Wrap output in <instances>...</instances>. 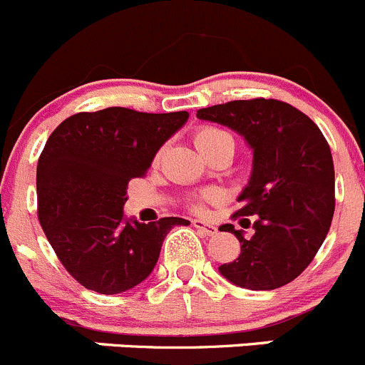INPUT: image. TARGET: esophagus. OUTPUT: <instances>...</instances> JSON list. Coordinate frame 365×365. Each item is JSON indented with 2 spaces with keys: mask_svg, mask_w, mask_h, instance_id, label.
Instances as JSON below:
<instances>
[{
  "mask_svg": "<svg viewBox=\"0 0 365 365\" xmlns=\"http://www.w3.org/2000/svg\"><path fill=\"white\" fill-rule=\"evenodd\" d=\"M192 224H194V227H196V230L203 235V237H213V235L217 233V227L213 226V224L205 222V220H201V219L192 220Z\"/></svg>",
  "mask_w": 365,
  "mask_h": 365,
  "instance_id": "esophagus-1",
  "label": "esophagus"
}]
</instances>
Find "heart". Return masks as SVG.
Returning a JSON list of instances; mask_svg holds the SVG:
<instances>
[{"label": "heart", "mask_w": 365, "mask_h": 365, "mask_svg": "<svg viewBox=\"0 0 365 365\" xmlns=\"http://www.w3.org/2000/svg\"><path fill=\"white\" fill-rule=\"evenodd\" d=\"M194 145H196V148L200 150L205 157H210L213 152L224 148V146H235V141L233 135H231L230 132L222 130V128L219 127H213V125H205V127H200L194 132ZM208 194H205V196L197 197V200H192L190 201V208L200 212V210L203 208L201 201L208 200Z\"/></svg>", "instance_id": "obj_1"}]
</instances>
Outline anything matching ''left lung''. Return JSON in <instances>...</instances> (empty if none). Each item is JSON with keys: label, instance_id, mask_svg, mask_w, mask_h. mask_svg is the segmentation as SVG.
I'll return each mask as SVG.
<instances>
[{"label": "left lung", "instance_id": "8db88e82", "mask_svg": "<svg viewBox=\"0 0 365 365\" xmlns=\"http://www.w3.org/2000/svg\"><path fill=\"white\" fill-rule=\"evenodd\" d=\"M197 118L237 130L254 152L242 208L233 213L256 215L254 235L245 238L227 224L242 251L219 272L256 292L288 284L314 259L332 224L336 176L325 135L307 114L275 98L231 101L200 109Z\"/></svg>", "mask_w": 365, "mask_h": 365}]
</instances>
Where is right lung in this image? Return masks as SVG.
<instances>
[{
  "label": "right lung",
  "instance_id": "add662e5",
  "mask_svg": "<svg viewBox=\"0 0 365 365\" xmlns=\"http://www.w3.org/2000/svg\"><path fill=\"white\" fill-rule=\"evenodd\" d=\"M187 111L108 108L77 113L47 139L36 165L38 220L67 272L86 289L116 295L152 274L180 217L143 224L123 217L127 187L145 176Z\"/></svg>",
  "mask_w": 365,
  "mask_h": 365
}]
</instances>
